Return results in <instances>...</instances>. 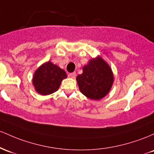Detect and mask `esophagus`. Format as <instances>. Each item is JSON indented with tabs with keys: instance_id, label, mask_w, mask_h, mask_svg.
<instances>
[{
	"instance_id": "1",
	"label": "esophagus",
	"mask_w": 154,
	"mask_h": 154,
	"mask_svg": "<svg viewBox=\"0 0 154 154\" xmlns=\"http://www.w3.org/2000/svg\"><path fill=\"white\" fill-rule=\"evenodd\" d=\"M69 76L71 77L72 79H75V78L76 77V72H71V73L69 74Z\"/></svg>"
}]
</instances>
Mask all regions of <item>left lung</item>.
I'll return each instance as SVG.
<instances>
[{"label":"left lung","mask_w":154,"mask_h":154,"mask_svg":"<svg viewBox=\"0 0 154 154\" xmlns=\"http://www.w3.org/2000/svg\"><path fill=\"white\" fill-rule=\"evenodd\" d=\"M79 89L91 100L104 97L113 82L111 69L101 57L92 59L83 68V73L76 77Z\"/></svg>","instance_id":"1"}]
</instances>
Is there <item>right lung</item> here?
<instances>
[{"label": "right lung", "mask_w": 154, "mask_h": 154, "mask_svg": "<svg viewBox=\"0 0 154 154\" xmlns=\"http://www.w3.org/2000/svg\"><path fill=\"white\" fill-rule=\"evenodd\" d=\"M65 78L67 74L65 70L48 62L36 70L32 83L39 94L48 95L57 91L62 81Z\"/></svg>", "instance_id": "1"}]
</instances>
